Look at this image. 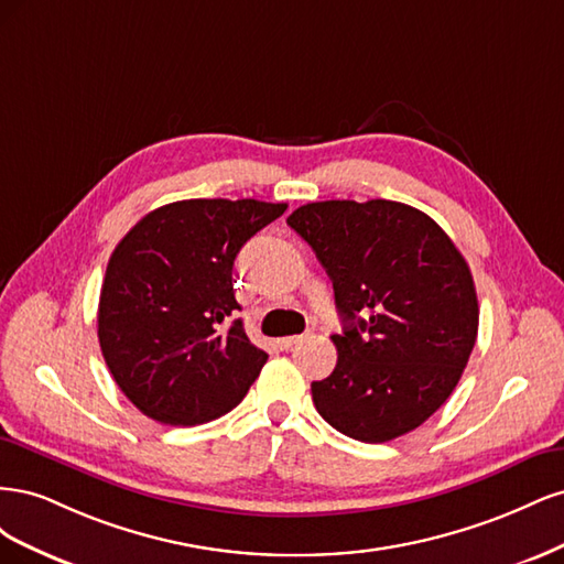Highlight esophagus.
Wrapping results in <instances>:
<instances>
[{
	"label": "esophagus",
	"mask_w": 564,
	"mask_h": 564,
	"mask_svg": "<svg viewBox=\"0 0 564 564\" xmlns=\"http://www.w3.org/2000/svg\"><path fill=\"white\" fill-rule=\"evenodd\" d=\"M301 340H303V336H284V338H278V346L282 350H289V348H294L296 344H301Z\"/></svg>",
	"instance_id": "obj_1"
}]
</instances>
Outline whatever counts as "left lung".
<instances>
[{
	"label": "left lung",
	"instance_id": "8db88e82",
	"mask_svg": "<svg viewBox=\"0 0 564 564\" xmlns=\"http://www.w3.org/2000/svg\"><path fill=\"white\" fill-rule=\"evenodd\" d=\"M334 284L344 334L313 402L352 440H395L431 419L477 338L470 268L431 216L390 199H327L286 218Z\"/></svg>",
	"mask_w": 564,
	"mask_h": 564
}]
</instances>
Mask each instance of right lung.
<instances>
[{"label":"right lung","instance_id":"right-lung-1","mask_svg":"<svg viewBox=\"0 0 564 564\" xmlns=\"http://www.w3.org/2000/svg\"><path fill=\"white\" fill-rule=\"evenodd\" d=\"M286 212L259 199H183L135 224L108 261L98 340L119 390L150 419L197 425L242 402L268 355L232 292L247 240Z\"/></svg>","mask_w":564,"mask_h":564}]
</instances>
